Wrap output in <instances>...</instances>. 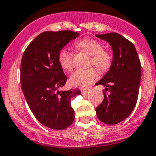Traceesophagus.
<instances>
[{"mask_svg": "<svg viewBox=\"0 0 156 156\" xmlns=\"http://www.w3.org/2000/svg\"><path fill=\"white\" fill-rule=\"evenodd\" d=\"M81 91H82V94H89V92H90V90H85V89H82V90H81Z\"/></svg>", "mask_w": 156, "mask_h": 156, "instance_id": "esophagus-1", "label": "esophagus"}]
</instances>
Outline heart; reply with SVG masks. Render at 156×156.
<instances>
[{
  "label": "heart",
  "mask_w": 156,
  "mask_h": 156,
  "mask_svg": "<svg viewBox=\"0 0 156 156\" xmlns=\"http://www.w3.org/2000/svg\"><path fill=\"white\" fill-rule=\"evenodd\" d=\"M76 47L91 56L90 64H93L100 71H105L110 67L112 56L102 45L93 39H84L76 44ZM58 62L65 70H70L73 66V55L68 50L63 49L59 52ZM98 73L93 67L84 70H76L70 75V82L72 86L86 87L97 78Z\"/></svg>",
  "instance_id": "1"
}]
</instances>
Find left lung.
<instances>
[{
    "mask_svg": "<svg viewBox=\"0 0 156 156\" xmlns=\"http://www.w3.org/2000/svg\"><path fill=\"white\" fill-rule=\"evenodd\" d=\"M96 36L111 46L112 60L109 70L96 83L105 89L104 100L95 109L101 121L116 125L126 119L136 106L141 79L140 61L134 44L120 34Z\"/></svg>",
    "mask_w": 156,
    "mask_h": 156,
    "instance_id": "1",
    "label": "left lung"
}]
</instances>
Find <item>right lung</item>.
Masks as SVG:
<instances>
[{
	"mask_svg": "<svg viewBox=\"0 0 156 156\" xmlns=\"http://www.w3.org/2000/svg\"><path fill=\"white\" fill-rule=\"evenodd\" d=\"M78 36L71 31L42 32L27 46L22 57L20 83L24 98L36 118L50 129L62 130L74 120L70 101L81 91L59 90L67 78L58 62V55Z\"/></svg>",
	"mask_w": 156,
	"mask_h": 156,
	"instance_id": "right-lung-1",
	"label": "right lung"
}]
</instances>
